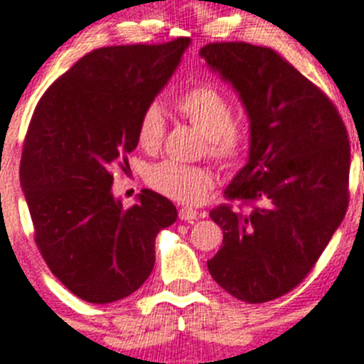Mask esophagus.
Instances as JSON below:
<instances>
[{
  "mask_svg": "<svg viewBox=\"0 0 364 364\" xmlns=\"http://www.w3.org/2000/svg\"><path fill=\"white\" fill-rule=\"evenodd\" d=\"M179 218L185 222H193L199 218V211L192 210V208H181V210H179Z\"/></svg>",
  "mask_w": 364,
  "mask_h": 364,
  "instance_id": "obj_1",
  "label": "esophagus"
}]
</instances>
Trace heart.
<instances>
[{
    "instance_id": "b5f03b06",
    "label": "heart",
    "mask_w": 364,
    "mask_h": 364,
    "mask_svg": "<svg viewBox=\"0 0 364 364\" xmlns=\"http://www.w3.org/2000/svg\"><path fill=\"white\" fill-rule=\"evenodd\" d=\"M176 110L206 140V149L224 164H235L247 146V132L232 121V107L228 97L211 85H199L181 94L174 103ZM165 136V117L160 107L151 105L140 115L136 142L142 149H160ZM147 183L164 196L185 204H196L213 186V176L204 168L164 161L147 172Z\"/></svg>"
}]
</instances>
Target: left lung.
I'll list each match as a JSON object with an SVG mask.
<instances>
[{"label":"left lung","mask_w":364,"mask_h":364,"mask_svg":"<svg viewBox=\"0 0 364 364\" xmlns=\"http://www.w3.org/2000/svg\"><path fill=\"white\" fill-rule=\"evenodd\" d=\"M200 56L249 119L247 164L224 192L249 210H211L224 240L208 270L232 297L268 302L308 276L343 220L347 129L329 97L274 49L213 42Z\"/></svg>","instance_id":"left-lung-1"}]
</instances>
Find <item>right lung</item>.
Here are the masks:
<instances>
[{
	"mask_svg": "<svg viewBox=\"0 0 364 364\" xmlns=\"http://www.w3.org/2000/svg\"><path fill=\"white\" fill-rule=\"evenodd\" d=\"M188 46L181 37L96 49L62 74L35 108L21 186L42 257L83 301L110 304L139 290L154 267L156 235L178 218L167 197L147 188L124 210L112 192V168L136 147L140 115Z\"/></svg>",
	"mask_w": 364,
	"mask_h": 364,
	"instance_id": "obj_1",
	"label": "right lung"
}]
</instances>
